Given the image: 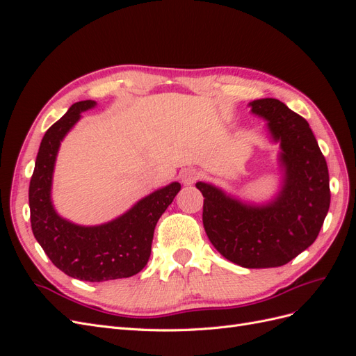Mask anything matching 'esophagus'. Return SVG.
<instances>
[{"instance_id": "esophagus-1", "label": "esophagus", "mask_w": 356, "mask_h": 356, "mask_svg": "<svg viewBox=\"0 0 356 356\" xmlns=\"http://www.w3.org/2000/svg\"><path fill=\"white\" fill-rule=\"evenodd\" d=\"M199 179V172L193 168H187L181 172V182L186 186H191Z\"/></svg>"}]
</instances>
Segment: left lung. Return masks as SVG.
I'll list each match as a JSON object with an SVG mask.
<instances>
[{"mask_svg":"<svg viewBox=\"0 0 356 356\" xmlns=\"http://www.w3.org/2000/svg\"><path fill=\"white\" fill-rule=\"evenodd\" d=\"M279 144L282 184L267 203H248L209 182L199 181L203 227L229 261L246 268L279 267L315 242L330 208L325 157L309 123L273 98L250 102Z\"/></svg>","mask_w":356,"mask_h":356,"instance_id":"1","label":"left lung"}]
</instances>
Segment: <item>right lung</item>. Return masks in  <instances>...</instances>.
Listing matches in <instances>:
<instances>
[{
	"label": "right lung",
	"mask_w": 356,
	"mask_h": 356,
	"mask_svg": "<svg viewBox=\"0 0 356 356\" xmlns=\"http://www.w3.org/2000/svg\"><path fill=\"white\" fill-rule=\"evenodd\" d=\"M95 105V101L75 102L42 136L29 182V209L32 233L59 270L80 281L104 282L134 276L145 267L156 224L181 184L170 182L138 200L120 217L99 225H79L62 218L51 202L59 147L81 113Z\"/></svg>",
	"instance_id": "obj_1"
}]
</instances>
